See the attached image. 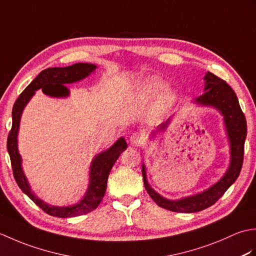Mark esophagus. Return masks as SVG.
<instances>
[{
	"label": "esophagus",
	"mask_w": 256,
	"mask_h": 256,
	"mask_svg": "<svg viewBox=\"0 0 256 256\" xmlns=\"http://www.w3.org/2000/svg\"><path fill=\"white\" fill-rule=\"evenodd\" d=\"M143 143V138L138 133H133L131 136H130V144L133 146H138Z\"/></svg>",
	"instance_id": "esophagus-1"
}]
</instances>
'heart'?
<instances>
[{"instance_id": "1", "label": "heart", "mask_w": 256, "mask_h": 256, "mask_svg": "<svg viewBox=\"0 0 256 256\" xmlns=\"http://www.w3.org/2000/svg\"><path fill=\"white\" fill-rule=\"evenodd\" d=\"M167 88V84L164 81L158 79V78H154V77H150L143 80L142 82L138 86V94L144 96L145 98H156L162 92H164ZM175 94L172 91H166V94L162 96V99L157 106V114L158 116H164L168 111L170 110V108L174 106L175 103Z\"/></svg>"}]
</instances>
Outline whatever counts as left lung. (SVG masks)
Returning <instances> with one entry per match:
<instances>
[{
  "label": "left lung",
  "mask_w": 256,
  "mask_h": 256,
  "mask_svg": "<svg viewBox=\"0 0 256 256\" xmlns=\"http://www.w3.org/2000/svg\"><path fill=\"white\" fill-rule=\"evenodd\" d=\"M204 81V94L198 96L197 99L192 101V103L199 106L214 108L224 118V132L228 143H229V166H228L224 176L218 182L211 184L210 187L194 194L174 200L165 198L164 196H162L152 188L148 180L145 162H143L142 175L146 192H148L150 198L155 201L157 206L170 211L192 214V212H198L209 208L210 206L216 204V201H218L231 184L236 180L242 168L244 142L246 138V121L240 104H238L236 94L224 80L218 78L216 74L209 72L206 74ZM174 116H175V114L168 118L166 122L158 125L156 130L150 133V140H153L157 135L165 133Z\"/></svg>",
  "instance_id": "left-lung-1"
}]
</instances>
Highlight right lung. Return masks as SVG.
I'll list each match as a JSON object with an SVG mask.
<instances>
[{
    "instance_id": "right-lung-1",
    "label": "right lung",
    "mask_w": 256,
    "mask_h": 256,
    "mask_svg": "<svg viewBox=\"0 0 256 256\" xmlns=\"http://www.w3.org/2000/svg\"><path fill=\"white\" fill-rule=\"evenodd\" d=\"M96 68L98 67L94 64L77 62L68 67H54L42 70L22 92L13 106V123L8 138V152L10 162H12L15 180L22 192L28 196L40 209L44 210L46 214L58 216V218H74V216L89 214L96 209L106 194L108 174H110L113 165L116 164L118 156L128 148V144L124 138H120L110 148L100 152L92 158L89 168L88 188H86L84 197L79 201L68 206L50 204L37 197L34 190L32 189L28 179L24 172L23 165H22L23 160H22L18 150V132L22 114L37 90L42 89L44 94L57 98V99L68 98L70 96V90L66 84L79 82V81L88 78L91 74L96 72Z\"/></svg>"
}]
</instances>
